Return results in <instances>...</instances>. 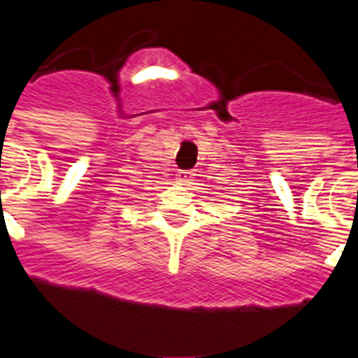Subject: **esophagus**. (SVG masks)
Returning a JSON list of instances; mask_svg holds the SVG:
<instances>
[{"instance_id": "34e87169", "label": "esophagus", "mask_w": 358, "mask_h": 358, "mask_svg": "<svg viewBox=\"0 0 358 358\" xmlns=\"http://www.w3.org/2000/svg\"><path fill=\"white\" fill-rule=\"evenodd\" d=\"M194 176H196L194 171H179L177 173V182L179 185H190L194 181Z\"/></svg>"}]
</instances>
